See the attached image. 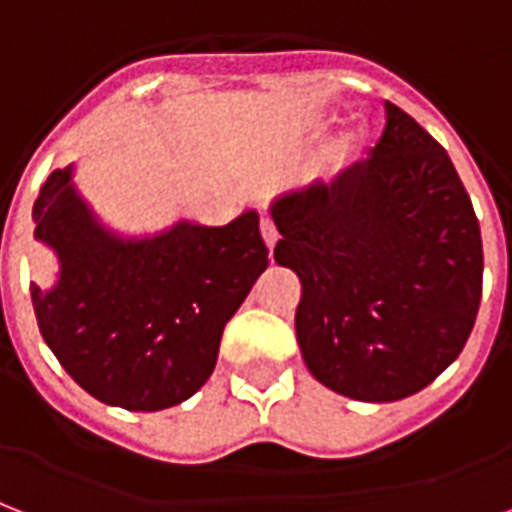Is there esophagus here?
I'll use <instances>...</instances> for the list:
<instances>
[{
	"mask_svg": "<svg viewBox=\"0 0 512 512\" xmlns=\"http://www.w3.org/2000/svg\"><path fill=\"white\" fill-rule=\"evenodd\" d=\"M261 237H264V245H267L269 251H272V248H275V243H277V232L267 219L261 221Z\"/></svg>",
	"mask_w": 512,
	"mask_h": 512,
	"instance_id": "34e87169",
	"label": "esophagus"
}]
</instances>
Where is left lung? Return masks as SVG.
<instances>
[{
    "instance_id": "obj_1",
    "label": "left lung",
    "mask_w": 512,
    "mask_h": 512,
    "mask_svg": "<svg viewBox=\"0 0 512 512\" xmlns=\"http://www.w3.org/2000/svg\"><path fill=\"white\" fill-rule=\"evenodd\" d=\"M384 112L368 160L269 205L275 261L301 283V358L363 403L408 398L459 358L483 280L481 227L449 154L403 109Z\"/></svg>"
}]
</instances>
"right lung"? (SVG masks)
Here are the masks:
<instances>
[{
  "mask_svg": "<svg viewBox=\"0 0 512 512\" xmlns=\"http://www.w3.org/2000/svg\"><path fill=\"white\" fill-rule=\"evenodd\" d=\"M74 173V162L53 170L31 211L34 240L58 264L53 285L31 283L42 339L106 406H178L208 382L224 326L267 269L259 213L125 235L93 211Z\"/></svg>",
  "mask_w": 512,
  "mask_h": 512,
  "instance_id": "1",
  "label": "right lung"
}]
</instances>
